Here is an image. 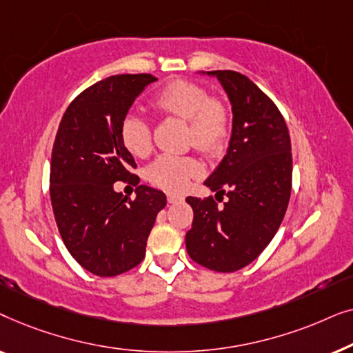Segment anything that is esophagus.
I'll use <instances>...</instances> for the list:
<instances>
[{
    "instance_id": "34e87169",
    "label": "esophagus",
    "mask_w": 353,
    "mask_h": 353,
    "mask_svg": "<svg viewBox=\"0 0 353 353\" xmlns=\"http://www.w3.org/2000/svg\"><path fill=\"white\" fill-rule=\"evenodd\" d=\"M167 201L170 202V204H176V202H181L183 201V197L178 196V194H173V192H168Z\"/></svg>"
}]
</instances>
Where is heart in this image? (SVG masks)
Returning a JSON list of instances; mask_svg holds the SVG:
<instances>
[{
  "label": "heart",
  "mask_w": 353,
  "mask_h": 353,
  "mask_svg": "<svg viewBox=\"0 0 353 353\" xmlns=\"http://www.w3.org/2000/svg\"><path fill=\"white\" fill-rule=\"evenodd\" d=\"M154 109L188 122V143L207 156L223 151L230 137L231 114L220 98L190 80H173L152 99ZM120 141L130 156L141 159L151 152L152 130L146 119L125 115L120 123ZM201 175V165L192 157L161 156L146 168V180L165 191L185 190L192 178Z\"/></svg>",
  "instance_id": "heart-1"
}]
</instances>
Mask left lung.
Returning a JSON list of instances; mask_svg holds the SVG:
<instances>
[{"label":"left lung","mask_w":353,"mask_h":353,"mask_svg":"<svg viewBox=\"0 0 353 353\" xmlns=\"http://www.w3.org/2000/svg\"><path fill=\"white\" fill-rule=\"evenodd\" d=\"M228 94L233 132L228 152L204 185L226 194L186 197L194 219L186 250L202 267L231 273L254 262L270 244L286 214L292 186L291 138L281 112L248 77L233 70L207 72Z\"/></svg>","instance_id":"8db88e82"}]
</instances>
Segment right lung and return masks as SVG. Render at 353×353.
Instances as JSON below:
<instances>
[{
	"instance_id": "1",
	"label": "right lung",
	"mask_w": 353,
	"mask_h": 353,
	"mask_svg": "<svg viewBox=\"0 0 353 353\" xmlns=\"http://www.w3.org/2000/svg\"><path fill=\"white\" fill-rule=\"evenodd\" d=\"M157 79L112 75L81 91L57 128L50 196L61 238L72 257L96 276H117L143 262L148 236L167 204L146 185L127 199L115 181L138 185L133 156L120 141V123L137 96Z\"/></svg>"
}]
</instances>
